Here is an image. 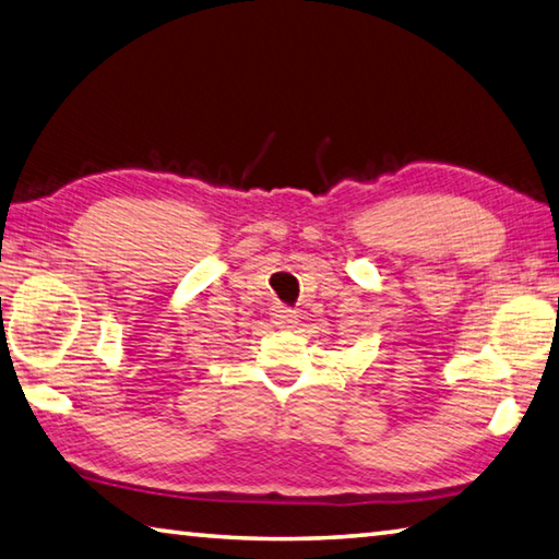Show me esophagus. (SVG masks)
Listing matches in <instances>:
<instances>
[{
	"mask_svg": "<svg viewBox=\"0 0 559 559\" xmlns=\"http://www.w3.org/2000/svg\"><path fill=\"white\" fill-rule=\"evenodd\" d=\"M271 318H273V323H276V325L283 328V330H290V328L298 325L296 310H290V308H286V306H273Z\"/></svg>",
	"mask_w": 559,
	"mask_h": 559,
	"instance_id": "obj_1",
	"label": "esophagus"
}]
</instances>
